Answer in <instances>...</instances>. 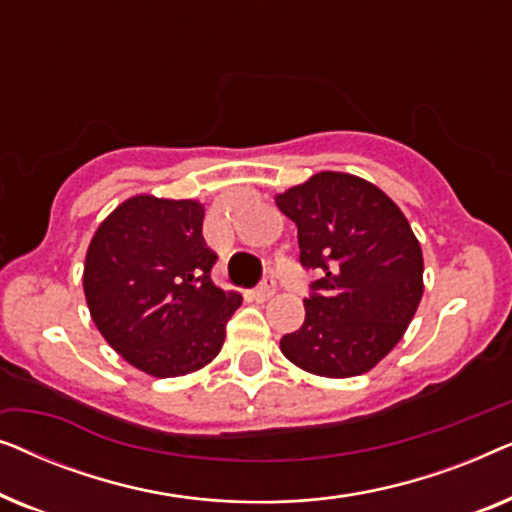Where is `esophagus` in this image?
<instances>
[{
  "mask_svg": "<svg viewBox=\"0 0 512 512\" xmlns=\"http://www.w3.org/2000/svg\"><path fill=\"white\" fill-rule=\"evenodd\" d=\"M275 291H277L275 279H272V277H263V282L258 284L256 289H254V298L261 300V303H265V300H270L272 296H275Z\"/></svg>",
  "mask_w": 512,
  "mask_h": 512,
  "instance_id": "1",
  "label": "esophagus"
}]
</instances>
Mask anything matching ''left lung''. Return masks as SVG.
Returning <instances> with one entry per match:
<instances>
[{
    "instance_id": "8db88e82",
    "label": "left lung",
    "mask_w": 512,
    "mask_h": 512,
    "mask_svg": "<svg viewBox=\"0 0 512 512\" xmlns=\"http://www.w3.org/2000/svg\"><path fill=\"white\" fill-rule=\"evenodd\" d=\"M275 200L296 223L303 268L319 272L282 354L321 377L368 373L403 338L424 293L408 219L380 188L342 172L314 174Z\"/></svg>"
}]
</instances>
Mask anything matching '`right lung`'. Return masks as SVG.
<instances>
[{
	"label": "right lung",
	"mask_w": 512,
	"mask_h": 512,
	"mask_svg": "<svg viewBox=\"0 0 512 512\" xmlns=\"http://www.w3.org/2000/svg\"><path fill=\"white\" fill-rule=\"evenodd\" d=\"M195 200L135 195L100 223L83 268L97 331L153 377L207 366L221 352L242 296L212 282L216 254L202 237Z\"/></svg>",
	"instance_id": "1"
}]
</instances>
